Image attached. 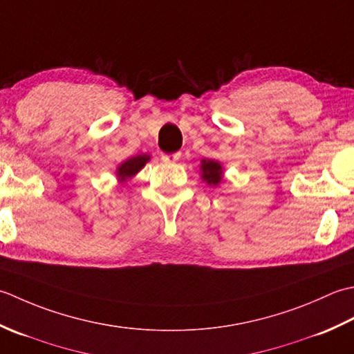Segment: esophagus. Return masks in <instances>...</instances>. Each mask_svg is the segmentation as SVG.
<instances>
[{"label":"esophagus","mask_w":354,"mask_h":354,"mask_svg":"<svg viewBox=\"0 0 354 354\" xmlns=\"http://www.w3.org/2000/svg\"><path fill=\"white\" fill-rule=\"evenodd\" d=\"M180 158V153H174V154H162V160L167 163H174Z\"/></svg>","instance_id":"esophagus-1"}]
</instances>
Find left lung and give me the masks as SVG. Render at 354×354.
Instances as JSON below:
<instances>
[{"label": "left lung", "instance_id": "obj_1", "mask_svg": "<svg viewBox=\"0 0 354 354\" xmlns=\"http://www.w3.org/2000/svg\"><path fill=\"white\" fill-rule=\"evenodd\" d=\"M201 178L209 186H217L223 180V167L217 160H211V158H203L201 160Z\"/></svg>", "mask_w": 354, "mask_h": 354}]
</instances>
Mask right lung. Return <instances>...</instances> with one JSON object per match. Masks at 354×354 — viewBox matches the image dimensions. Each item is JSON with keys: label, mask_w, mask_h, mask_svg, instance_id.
<instances>
[{"label": "right lung", "mask_w": 354, "mask_h": 354, "mask_svg": "<svg viewBox=\"0 0 354 354\" xmlns=\"http://www.w3.org/2000/svg\"><path fill=\"white\" fill-rule=\"evenodd\" d=\"M149 156L148 154H139V156H134L131 158H128L124 163H120L118 169H116V176L119 178L120 183L127 182L128 178H131L133 176H136L137 172H139L143 167H145L147 162L149 160Z\"/></svg>", "instance_id": "right-lung-1"}]
</instances>
